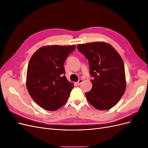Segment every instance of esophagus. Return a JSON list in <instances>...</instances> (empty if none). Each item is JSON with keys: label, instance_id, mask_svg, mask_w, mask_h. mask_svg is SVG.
Here are the masks:
<instances>
[{"label": "esophagus", "instance_id": "obj_1", "mask_svg": "<svg viewBox=\"0 0 148 148\" xmlns=\"http://www.w3.org/2000/svg\"><path fill=\"white\" fill-rule=\"evenodd\" d=\"M83 79H79L78 80V82L77 83V84L78 85H79L80 84H81V83L83 82Z\"/></svg>", "mask_w": 148, "mask_h": 148}]
</instances>
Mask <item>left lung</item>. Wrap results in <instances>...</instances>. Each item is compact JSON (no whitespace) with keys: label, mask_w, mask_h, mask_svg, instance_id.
Here are the masks:
<instances>
[{"label":"left lung","mask_w":148,"mask_h":148,"mask_svg":"<svg viewBox=\"0 0 148 148\" xmlns=\"http://www.w3.org/2000/svg\"><path fill=\"white\" fill-rule=\"evenodd\" d=\"M77 48L88 59L89 73L93 77L92 89L85 93L88 102L98 110L111 109L126 89L122 57L112 46L104 42L78 44Z\"/></svg>","instance_id":"8db88e82"}]
</instances>
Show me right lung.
<instances>
[{
	"label": "right lung",
	"mask_w": 148,
	"mask_h": 148,
	"mask_svg": "<svg viewBox=\"0 0 148 148\" xmlns=\"http://www.w3.org/2000/svg\"><path fill=\"white\" fill-rule=\"evenodd\" d=\"M75 46H47L34 52L28 66L26 87L32 99L47 110L60 109L68 100L73 84L64 74V62Z\"/></svg>",
	"instance_id": "right-lung-1"
}]
</instances>
